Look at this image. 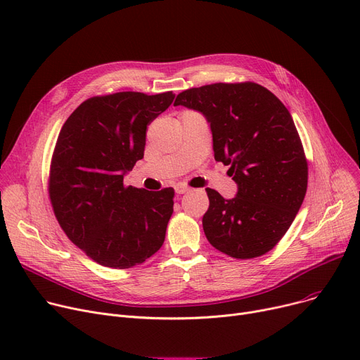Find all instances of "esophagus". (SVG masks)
Returning <instances> with one entry per match:
<instances>
[{
  "mask_svg": "<svg viewBox=\"0 0 360 360\" xmlns=\"http://www.w3.org/2000/svg\"><path fill=\"white\" fill-rule=\"evenodd\" d=\"M190 190H191V188H190V186H185V185H176V186H175V193L179 194V195L188 193Z\"/></svg>",
  "mask_w": 360,
  "mask_h": 360,
  "instance_id": "34e87169",
  "label": "esophagus"
}]
</instances>
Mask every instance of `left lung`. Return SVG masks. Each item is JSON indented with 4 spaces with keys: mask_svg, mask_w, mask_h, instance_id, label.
I'll return each mask as SVG.
<instances>
[{
    "mask_svg": "<svg viewBox=\"0 0 360 360\" xmlns=\"http://www.w3.org/2000/svg\"><path fill=\"white\" fill-rule=\"evenodd\" d=\"M201 112L210 124L214 159L238 185L226 200L207 188L204 233L220 252L248 259L273 250L295 220L308 186V163L290 112L257 83L188 89L174 106Z\"/></svg>",
    "mask_w": 360,
    "mask_h": 360,
    "instance_id": "1",
    "label": "left lung"
}]
</instances>
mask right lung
I'll use <instances>...</instances> for the list:
<instances>
[{
	"label": "right lung",
	"mask_w": 360,
	"mask_h": 360,
	"mask_svg": "<svg viewBox=\"0 0 360 360\" xmlns=\"http://www.w3.org/2000/svg\"><path fill=\"white\" fill-rule=\"evenodd\" d=\"M172 91H120L84 101L63 125L51 162L49 198L68 239L110 269L139 266L165 242L174 188L146 191L124 176L144 156L147 125Z\"/></svg>",
	"instance_id": "right-lung-1"
}]
</instances>
